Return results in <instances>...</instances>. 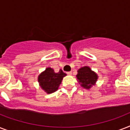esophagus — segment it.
Here are the masks:
<instances>
[{"instance_id": "34e87169", "label": "esophagus", "mask_w": 130, "mask_h": 130, "mask_svg": "<svg viewBox=\"0 0 130 130\" xmlns=\"http://www.w3.org/2000/svg\"><path fill=\"white\" fill-rule=\"evenodd\" d=\"M67 75H71V74H72V72H71V71H67Z\"/></svg>"}]
</instances>
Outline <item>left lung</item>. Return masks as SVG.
<instances>
[{
  "instance_id": "1",
  "label": "left lung",
  "mask_w": 130,
  "mask_h": 130,
  "mask_svg": "<svg viewBox=\"0 0 130 130\" xmlns=\"http://www.w3.org/2000/svg\"><path fill=\"white\" fill-rule=\"evenodd\" d=\"M77 78L79 84L84 88L89 89L94 85L98 79L96 73L92 71L89 67H83L77 71Z\"/></svg>"
}]
</instances>
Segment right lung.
I'll return each instance as SVG.
<instances>
[{
    "instance_id": "obj_1",
    "label": "right lung",
    "mask_w": 130,
    "mask_h": 130,
    "mask_svg": "<svg viewBox=\"0 0 130 130\" xmlns=\"http://www.w3.org/2000/svg\"><path fill=\"white\" fill-rule=\"evenodd\" d=\"M67 75L61 69L55 73L51 68H46L44 72L38 76V82L41 88L48 94L53 93L58 90L63 77Z\"/></svg>"
}]
</instances>
